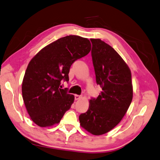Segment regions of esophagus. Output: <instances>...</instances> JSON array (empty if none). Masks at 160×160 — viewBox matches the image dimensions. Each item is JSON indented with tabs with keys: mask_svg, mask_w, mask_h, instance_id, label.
<instances>
[{
	"mask_svg": "<svg viewBox=\"0 0 160 160\" xmlns=\"http://www.w3.org/2000/svg\"><path fill=\"white\" fill-rule=\"evenodd\" d=\"M74 97H75V100H80L81 98H82V96H78V95H75Z\"/></svg>",
	"mask_w": 160,
	"mask_h": 160,
	"instance_id": "obj_1",
	"label": "esophagus"
}]
</instances>
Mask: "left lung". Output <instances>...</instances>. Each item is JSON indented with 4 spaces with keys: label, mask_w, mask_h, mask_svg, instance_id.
<instances>
[{
    "label": "left lung",
    "mask_w": 160,
    "mask_h": 160,
    "mask_svg": "<svg viewBox=\"0 0 160 160\" xmlns=\"http://www.w3.org/2000/svg\"><path fill=\"white\" fill-rule=\"evenodd\" d=\"M96 83L102 91L89 100L86 113L78 117L80 126L91 134L109 132L121 122L133 99L129 67L118 52L100 38H91Z\"/></svg>",
    "instance_id": "obj_1"
}]
</instances>
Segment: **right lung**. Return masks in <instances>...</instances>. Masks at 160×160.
Wrapping results in <instances>:
<instances>
[{
  "label": "right lung",
  "instance_id": "1",
  "mask_svg": "<svg viewBox=\"0 0 160 160\" xmlns=\"http://www.w3.org/2000/svg\"><path fill=\"white\" fill-rule=\"evenodd\" d=\"M90 41L69 35L42 48L28 64L22 81V98L31 119L40 127L60 123L74 102V95L59 88L62 79L69 81L70 67L88 55Z\"/></svg>",
  "mask_w": 160,
  "mask_h": 160
}]
</instances>
